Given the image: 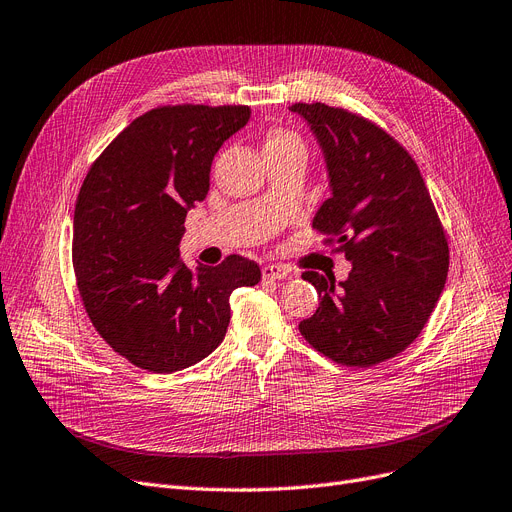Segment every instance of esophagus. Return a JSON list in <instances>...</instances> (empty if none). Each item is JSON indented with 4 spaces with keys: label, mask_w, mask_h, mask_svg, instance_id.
Here are the masks:
<instances>
[{
    "label": "esophagus",
    "mask_w": 512,
    "mask_h": 512,
    "mask_svg": "<svg viewBox=\"0 0 512 512\" xmlns=\"http://www.w3.org/2000/svg\"><path fill=\"white\" fill-rule=\"evenodd\" d=\"M261 274H263V280H287L291 278V270L282 268V266H274V263H268V266L261 268Z\"/></svg>",
    "instance_id": "esophagus-1"
}]
</instances>
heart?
Listing matches in <instances>:
<instances>
[{"mask_svg": "<svg viewBox=\"0 0 512 512\" xmlns=\"http://www.w3.org/2000/svg\"><path fill=\"white\" fill-rule=\"evenodd\" d=\"M266 145H299V147H304L297 135H293V132H285V130H274L272 135L268 137Z\"/></svg>", "mask_w": 512, "mask_h": 512, "instance_id": "1", "label": "heart"}]
</instances>
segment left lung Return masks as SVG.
<instances>
[{"label": "left lung", "mask_w": 512, "mask_h": 512, "mask_svg": "<svg viewBox=\"0 0 512 512\" xmlns=\"http://www.w3.org/2000/svg\"><path fill=\"white\" fill-rule=\"evenodd\" d=\"M323 154L329 198L312 225L335 234L352 270L346 280L304 272L318 310L301 335L331 361L371 367L418 337L443 293L449 249L418 164L388 132L325 103L289 107Z\"/></svg>", "instance_id": "obj_1"}]
</instances>
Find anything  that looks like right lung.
Returning <instances> with one entry per match:
<instances>
[{"label": "right lung", "mask_w": 512, "mask_h": 512, "mask_svg": "<svg viewBox=\"0 0 512 512\" xmlns=\"http://www.w3.org/2000/svg\"><path fill=\"white\" fill-rule=\"evenodd\" d=\"M249 107L177 105L130 122L92 164L73 217V268L94 329L132 365L173 373L225 337L230 295L261 280L230 255L189 270L179 259L189 208L211 187L219 147Z\"/></svg>", "instance_id": "add662e5"}]
</instances>
